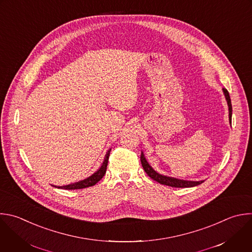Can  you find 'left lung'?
<instances>
[{"mask_svg": "<svg viewBox=\"0 0 252 252\" xmlns=\"http://www.w3.org/2000/svg\"><path fill=\"white\" fill-rule=\"evenodd\" d=\"M222 92L224 94L225 100L227 102V106H228V119H229V124L231 125V115H232V107H231V102H230V97L229 94L227 92L226 89H222ZM140 161H141V165L143 167L144 171L146 172V174L153 179L154 181L162 184V185H166V186H170V187H175V188H189V187H194V186H198L200 184H202L204 181H188V180H181V179H177V178H173V177H168L165 176L162 174H159L158 172H156L152 167L148 164L147 160L144 157L143 152L141 151V155H140Z\"/></svg>", "mask_w": 252, "mask_h": 252, "instance_id": "left-lung-1", "label": "left lung"}]
</instances>
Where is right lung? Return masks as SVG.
Returning a JSON list of instances; mask_svg holds the SVG:
<instances>
[{"mask_svg": "<svg viewBox=\"0 0 252 252\" xmlns=\"http://www.w3.org/2000/svg\"><path fill=\"white\" fill-rule=\"evenodd\" d=\"M110 152H111V149L108 150L107 154L105 155V158H104V161L101 165L100 168L94 173L92 174L90 177L84 179V180H81L79 182H76V183H72V184H69V185H66V186H54L56 188H59V189H65V190H77V189H83V188H87V187H91V186H94L95 184H97L103 177L104 175L106 174V171H107V166H108V160H109V156H110Z\"/></svg>", "mask_w": 252, "mask_h": 252, "instance_id": "right-lung-1", "label": "right lung"}]
</instances>
